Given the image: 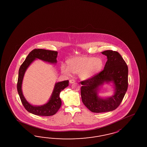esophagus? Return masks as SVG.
I'll return each instance as SVG.
<instances>
[{"instance_id": "34e87169", "label": "esophagus", "mask_w": 147, "mask_h": 147, "mask_svg": "<svg viewBox=\"0 0 147 147\" xmlns=\"http://www.w3.org/2000/svg\"><path fill=\"white\" fill-rule=\"evenodd\" d=\"M76 81H75L74 79H71V80H69V82L70 83V84H73V83H75Z\"/></svg>"}]
</instances>
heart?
<instances>
[{
  "label": "heart",
  "instance_id": "1",
  "mask_svg": "<svg viewBox=\"0 0 147 147\" xmlns=\"http://www.w3.org/2000/svg\"><path fill=\"white\" fill-rule=\"evenodd\" d=\"M67 63L68 67H61L63 73L70 75L72 72L79 74L81 79H86L100 72L103 67V61L100 57H78L68 60Z\"/></svg>",
  "mask_w": 147,
  "mask_h": 147
}]
</instances>
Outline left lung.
<instances>
[{"instance_id": "obj_1", "label": "left lung", "mask_w": 147, "mask_h": 147, "mask_svg": "<svg viewBox=\"0 0 147 147\" xmlns=\"http://www.w3.org/2000/svg\"><path fill=\"white\" fill-rule=\"evenodd\" d=\"M107 57L103 70L80 82L82 101L91 112L105 113L116 109L121 102L128 86V68L119 53L113 50L101 52ZM105 82H113L115 94L105 99L97 96L98 87Z\"/></svg>"}]
</instances>
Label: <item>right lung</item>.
<instances>
[{"mask_svg": "<svg viewBox=\"0 0 147 147\" xmlns=\"http://www.w3.org/2000/svg\"><path fill=\"white\" fill-rule=\"evenodd\" d=\"M58 53L56 51L35 49L28 54L25 61L19 68L18 78L17 84V91L22 105L28 112L35 115L41 116H53L59 109L61 105L60 93L69 86V80L58 82L55 84L51 96L47 103L42 106H32L25 99L22 94V82L25 72L28 67L36 59L42 60L51 63H56Z\"/></svg>", "mask_w": 147, "mask_h": 147, "instance_id": "right-lung-1", "label": "right lung"}]
</instances>
